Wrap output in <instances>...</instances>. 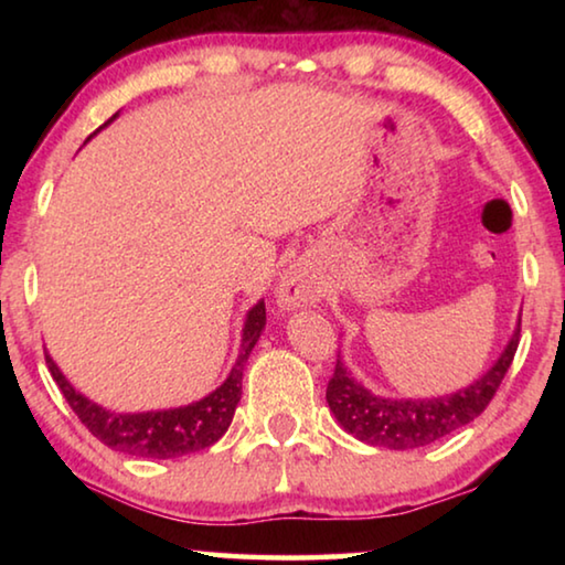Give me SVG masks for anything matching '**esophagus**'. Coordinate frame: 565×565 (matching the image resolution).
Here are the masks:
<instances>
[{
    "instance_id": "34e87169",
    "label": "esophagus",
    "mask_w": 565,
    "mask_h": 565,
    "mask_svg": "<svg viewBox=\"0 0 565 565\" xmlns=\"http://www.w3.org/2000/svg\"><path fill=\"white\" fill-rule=\"evenodd\" d=\"M321 296L319 281L306 269H289L279 286H276V301L281 309H301V306L317 303Z\"/></svg>"
}]
</instances>
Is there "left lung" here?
Masks as SVG:
<instances>
[{"instance_id":"left-lung-1","label":"left lung","mask_w":565,"mask_h":565,"mask_svg":"<svg viewBox=\"0 0 565 565\" xmlns=\"http://www.w3.org/2000/svg\"><path fill=\"white\" fill-rule=\"evenodd\" d=\"M521 319L515 327L509 347L503 349L499 361L473 381L471 386L458 388L456 394L436 398H384L371 394L349 374L343 361L337 359V369L327 386V401L343 431L356 436L369 446L394 448V451H408L438 441L456 428L471 424L499 391L501 381L509 371L513 353L519 349Z\"/></svg>"}]
</instances>
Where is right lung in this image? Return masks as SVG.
<instances>
[{
  "label": "right lung",
  "instance_id": "add662e5",
  "mask_svg": "<svg viewBox=\"0 0 565 565\" xmlns=\"http://www.w3.org/2000/svg\"><path fill=\"white\" fill-rule=\"evenodd\" d=\"M111 119H117V114H114ZM264 327L266 309L264 301H259L246 313L242 349H238L232 374L226 376L222 386L189 406L145 411V414H114V411L97 406L66 381V376L62 374L50 353H44V356L46 366L52 371V379L56 381V386H60L66 398V404L72 406L82 424L87 426L104 446L129 456L179 458L216 444L218 438L226 434V428L232 426L236 404L238 398H242V376L246 359L256 347V341H259Z\"/></svg>",
  "mask_w": 565,
  "mask_h": 565
}]
</instances>
